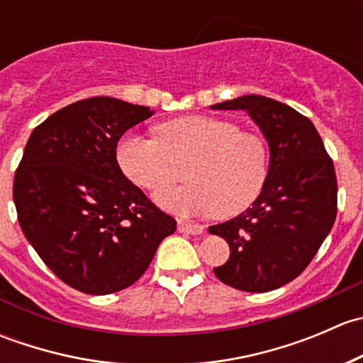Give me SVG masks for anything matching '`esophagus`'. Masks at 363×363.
<instances>
[{"label": "esophagus", "mask_w": 363, "mask_h": 363, "mask_svg": "<svg viewBox=\"0 0 363 363\" xmlns=\"http://www.w3.org/2000/svg\"><path fill=\"white\" fill-rule=\"evenodd\" d=\"M177 230L181 233H189V235H200V233L203 232V225H199V223H191V221H184V219H179Z\"/></svg>", "instance_id": "34e87169"}]
</instances>
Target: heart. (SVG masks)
<instances>
[{"label":"heart","mask_w":363,"mask_h":363,"mask_svg":"<svg viewBox=\"0 0 363 363\" xmlns=\"http://www.w3.org/2000/svg\"><path fill=\"white\" fill-rule=\"evenodd\" d=\"M156 135H124L116 158L133 184L152 193L188 174V186L156 195L168 211L232 218L265 188L269 147L258 133L239 130L228 119L186 116L158 124Z\"/></svg>","instance_id":"b5f03b06"}]
</instances>
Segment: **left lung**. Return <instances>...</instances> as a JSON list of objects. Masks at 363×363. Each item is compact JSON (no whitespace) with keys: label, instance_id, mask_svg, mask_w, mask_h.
Segmentation results:
<instances>
[{"label":"left lung","instance_id":"obj_1","mask_svg":"<svg viewBox=\"0 0 363 363\" xmlns=\"http://www.w3.org/2000/svg\"><path fill=\"white\" fill-rule=\"evenodd\" d=\"M244 111L269 144V177L242 214L208 228L228 242L230 258L216 267L221 283L263 294L294 281L334 226L337 181L314 124L295 108L259 94L212 105Z\"/></svg>","mask_w":363,"mask_h":363}]
</instances>
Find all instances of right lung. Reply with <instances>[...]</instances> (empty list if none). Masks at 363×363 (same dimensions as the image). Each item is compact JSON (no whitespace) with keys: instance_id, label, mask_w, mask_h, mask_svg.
Instances as JSON below:
<instances>
[{"instance_id":"right-lung-1","label":"right lung","mask_w":363,"mask_h":363,"mask_svg":"<svg viewBox=\"0 0 363 363\" xmlns=\"http://www.w3.org/2000/svg\"><path fill=\"white\" fill-rule=\"evenodd\" d=\"M155 113L108 96L75 101L33 130L13 179L28 242L63 283L89 295L131 286L175 219L121 172L116 149Z\"/></svg>"}]
</instances>
